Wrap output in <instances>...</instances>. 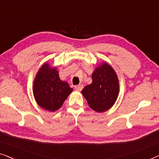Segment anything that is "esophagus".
<instances>
[{"label": "esophagus", "instance_id": "esophagus-1", "mask_svg": "<svg viewBox=\"0 0 159 159\" xmlns=\"http://www.w3.org/2000/svg\"><path fill=\"white\" fill-rule=\"evenodd\" d=\"M83 88V85L82 84H80V85L75 86V90H77V91H81Z\"/></svg>", "mask_w": 159, "mask_h": 159}]
</instances>
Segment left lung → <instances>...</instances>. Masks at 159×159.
<instances>
[{
    "label": "left lung",
    "mask_w": 159,
    "mask_h": 159,
    "mask_svg": "<svg viewBox=\"0 0 159 159\" xmlns=\"http://www.w3.org/2000/svg\"><path fill=\"white\" fill-rule=\"evenodd\" d=\"M92 80V83L82 89V95L95 111H106L114 105L119 93L116 71L109 64L103 62L95 69Z\"/></svg>",
    "instance_id": "obj_1"
}]
</instances>
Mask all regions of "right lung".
I'll use <instances>...</instances> for the list:
<instances>
[{
    "label": "right lung",
    "instance_id": "obj_1",
    "mask_svg": "<svg viewBox=\"0 0 159 159\" xmlns=\"http://www.w3.org/2000/svg\"><path fill=\"white\" fill-rule=\"evenodd\" d=\"M32 91L39 106L53 112L61 107L73 89L68 82L61 80L56 67L45 62L34 77Z\"/></svg>",
    "mask_w": 159,
    "mask_h": 159
}]
</instances>
